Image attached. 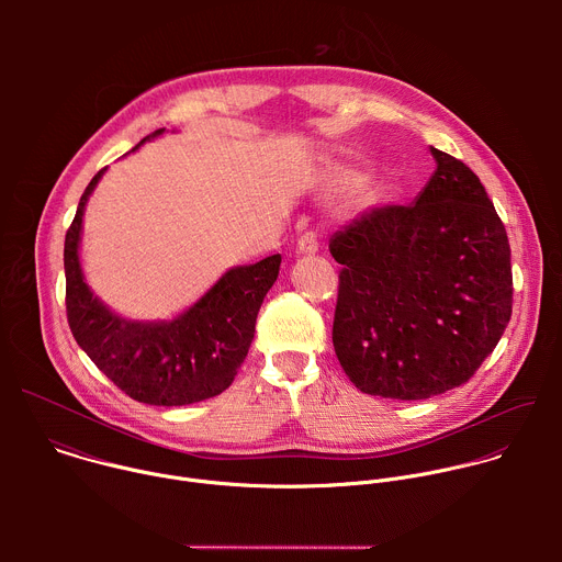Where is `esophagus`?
Wrapping results in <instances>:
<instances>
[{
    "label": "esophagus",
    "mask_w": 562,
    "mask_h": 562,
    "mask_svg": "<svg viewBox=\"0 0 562 562\" xmlns=\"http://www.w3.org/2000/svg\"><path fill=\"white\" fill-rule=\"evenodd\" d=\"M319 247V237L315 231H304L297 239V251L304 254V256H313Z\"/></svg>",
    "instance_id": "esophagus-1"
}]
</instances>
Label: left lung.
<instances>
[{
    "label": "left lung",
    "instance_id": "1",
    "mask_svg": "<svg viewBox=\"0 0 562 562\" xmlns=\"http://www.w3.org/2000/svg\"><path fill=\"white\" fill-rule=\"evenodd\" d=\"M414 204L375 206L334 233V349L369 395L425 400L464 384L512 317V249L485 187L431 146Z\"/></svg>",
    "mask_w": 562,
    "mask_h": 562
}]
</instances>
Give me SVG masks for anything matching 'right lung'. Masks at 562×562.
Masks as SVG:
<instances>
[{
    "mask_svg": "<svg viewBox=\"0 0 562 562\" xmlns=\"http://www.w3.org/2000/svg\"><path fill=\"white\" fill-rule=\"evenodd\" d=\"M162 133L165 128H157L133 150ZM104 171H98L89 182L66 231V315L72 338L95 367L137 403L180 407L220 395L249 353L258 311L278 280L280 254L249 267L228 269L193 306L173 319H124L91 293L79 267L85 206Z\"/></svg>",
    "mask_w": 562,
    "mask_h": 562,
    "instance_id": "1",
    "label": "right lung"
}]
</instances>
